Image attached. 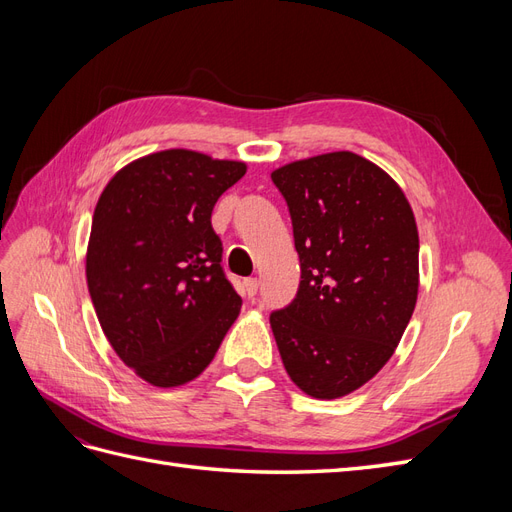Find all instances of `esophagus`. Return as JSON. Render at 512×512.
<instances>
[{"instance_id": "obj_1", "label": "esophagus", "mask_w": 512, "mask_h": 512, "mask_svg": "<svg viewBox=\"0 0 512 512\" xmlns=\"http://www.w3.org/2000/svg\"><path fill=\"white\" fill-rule=\"evenodd\" d=\"M245 294L250 299H254L256 294H258V280H256V277H250V280H245Z\"/></svg>"}]
</instances>
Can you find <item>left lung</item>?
Here are the masks:
<instances>
[{"mask_svg":"<svg viewBox=\"0 0 512 512\" xmlns=\"http://www.w3.org/2000/svg\"><path fill=\"white\" fill-rule=\"evenodd\" d=\"M292 220L301 282L271 312L290 380L316 399L344 397L391 359L418 294V230L399 185L352 151L271 173Z\"/></svg>","mask_w":512,"mask_h":512,"instance_id":"left-lung-1","label":"left lung"}]
</instances>
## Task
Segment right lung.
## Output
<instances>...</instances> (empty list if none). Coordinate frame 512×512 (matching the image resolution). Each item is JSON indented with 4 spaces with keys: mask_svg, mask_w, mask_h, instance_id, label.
I'll list each match as a JSON object with an SVG mask.
<instances>
[{
    "mask_svg": "<svg viewBox=\"0 0 512 512\" xmlns=\"http://www.w3.org/2000/svg\"><path fill=\"white\" fill-rule=\"evenodd\" d=\"M243 175V162L168 149L121 168L98 200L91 301L119 359L153 386L203 374L239 316L211 211Z\"/></svg>",
    "mask_w": 512,
    "mask_h": 512,
    "instance_id": "right-lung-1",
    "label": "right lung"
}]
</instances>
